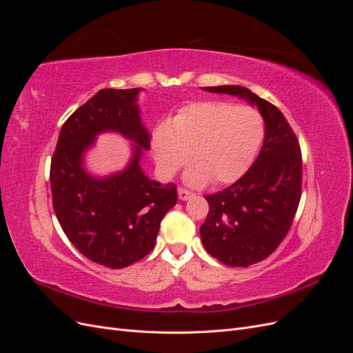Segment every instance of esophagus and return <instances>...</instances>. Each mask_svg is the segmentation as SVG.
Instances as JSON below:
<instances>
[{
    "instance_id": "obj_1",
    "label": "esophagus",
    "mask_w": 353,
    "mask_h": 353,
    "mask_svg": "<svg viewBox=\"0 0 353 353\" xmlns=\"http://www.w3.org/2000/svg\"><path fill=\"white\" fill-rule=\"evenodd\" d=\"M178 196H179V200H183V201H185V200H188L191 196L190 191L188 190H185V188H178Z\"/></svg>"
}]
</instances>
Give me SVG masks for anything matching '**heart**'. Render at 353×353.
<instances>
[{
  "label": "heart",
  "instance_id": "heart-1",
  "mask_svg": "<svg viewBox=\"0 0 353 353\" xmlns=\"http://www.w3.org/2000/svg\"><path fill=\"white\" fill-rule=\"evenodd\" d=\"M262 114L228 101H203L184 105L170 122L159 123L152 135L156 165L165 176H174L193 153L194 165L184 174L185 184L203 187L236 183L258 154L263 141Z\"/></svg>",
  "mask_w": 353,
  "mask_h": 353
}]
</instances>
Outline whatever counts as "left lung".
<instances>
[{"mask_svg":"<svg viewBox=\"0 0 353 353\" xmlns=\"http://www.w3.org/2000/svg\"><path fill=\"white\" fill-rule=\"evenodd\" d=\"M256 105L265 122L258 159L239 181L215 194L200 227L203 248L228 266L258 263L279 248L290 230L302 193V156L297 138L274 104L240 85L203 87Z\"/></svg>","mask_w":353,"mask_h":353,"instance_id":"1","label":"left lung"}]
</instances>
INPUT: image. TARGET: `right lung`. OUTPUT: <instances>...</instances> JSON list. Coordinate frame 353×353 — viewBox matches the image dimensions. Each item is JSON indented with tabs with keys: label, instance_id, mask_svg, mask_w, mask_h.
Masks as SVG:
<instances>
[{
	"label": "right lung",
	"instance_id": "obj_1",
	"mask_svg": "<svg viewBox=\"0 0 353 353\" xmlns=\"http://www.w3.org/2000/svg\"><path fill=\"white\" fill-rule=\"evenodd\" d=\"M141 88L100 90L63 123L51 159L52 208L70 243L85 258L119 270L143 259L156 244L166 212L178 200L175 184H160L141 168L150 150ZM104 132L132 141L130 162L109 176H94L84 157Z\"/></svg>",
	"mask_w": 353,
	"mask_h": 353
}]
</instances>
